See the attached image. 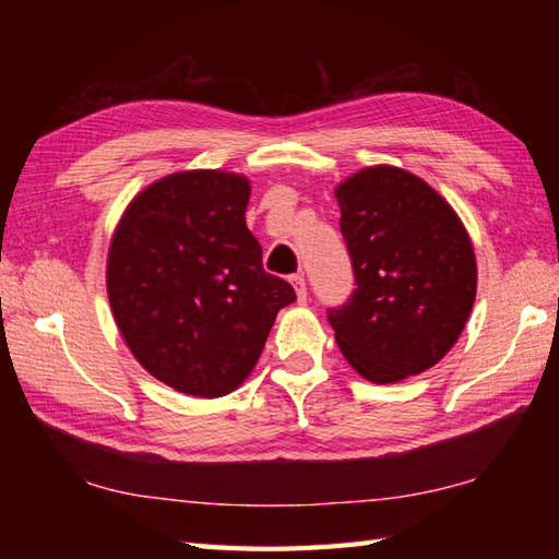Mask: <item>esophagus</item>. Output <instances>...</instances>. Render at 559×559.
Returning <instances> with one entry per match:
<instances>
[{"label":"esophagus","instance_id":"obj_1","mask_svg":"<svg viewBox=\"0 0 559 559\" xmlns=\"http://www.w3.org/2000/svg\"><path fill=\"white\" fill-rule=\"evenodd\" d=\"M290 283L295 288V295H298V302H307V283H305L302 273H295V276H290Z\"/></svg>","mask_w":559,"mask_h":559}]
</instances>
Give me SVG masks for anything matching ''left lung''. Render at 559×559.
Returning <instances> with one entry per match:
<instances>
[{
  "label": "left lung",
  "mask_w": 559,
  "mask_h": 559,
  "mask_svg": "<svg viewBox=\"0 0 559 559\" xmlns=\"http://www.w3.org/2000/svg\"><path fill=\"white\" fill-rule=\"evenodd\" d=\"M355 290L329 310L341 353L374 384L430 370L476 300V254L456 211L418 175L374 165L336 187Z\"/></svg>",
  "instance_id": "1"
}]
</instances>
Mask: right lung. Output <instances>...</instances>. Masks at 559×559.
<instances>
[{
  "label": "right lung",
  "mask_w": 559,
  "mask_h": 559,
  "mask_svg": "<svg viewBox=\"0 0 559 559\" xmlns=\"http://www.w3.org/2000/svg\"><path fill=\"white\" fill-rule=\"evenodd\" d=\"M245 175L173 173L139 192L108 252V298L146 372L180 394L216 399L254 370L276 314L295 300L261 266Z\"/></svg>",
  "instance_id": "obj_1"
}]
</instances>
